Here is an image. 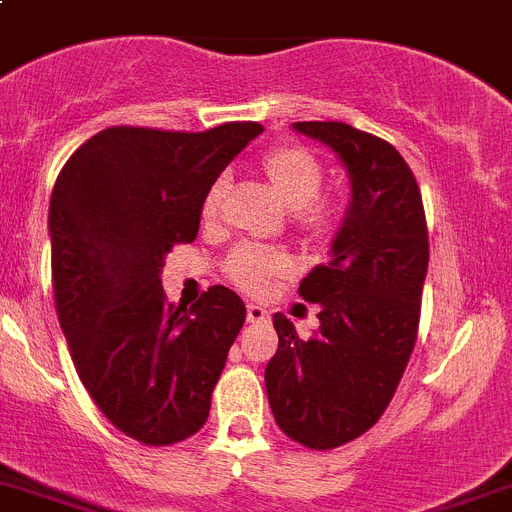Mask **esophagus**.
Returning a JSON list of instances; mask_svg holds the SVG:
<instances>
[{"label": "esophagus", "mask_w": 512, "mask_h": 512, "mask_svg": "<svg viewBox=\"0 0 512 512\" xmlns=\"http://www.w3.org/2000/svg\"><path fill=\"white\" fill-rule=\"evenodd\" d=\"M246 317H248V322H269V312H266L261 304H248Z\"/></svg>", "instance_id": "34e87169"}]
</instances>
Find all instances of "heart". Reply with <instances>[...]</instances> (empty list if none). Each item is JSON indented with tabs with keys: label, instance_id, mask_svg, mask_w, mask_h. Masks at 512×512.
<instances>
[{
	"label": "heart",
	"instance_id": "1",
	"mask_svg": "<svg viewBox=\"0 0 512 512\" xmlns=\"http://www.w3.org/2000/svg\"><path fill=\"white\" fill-rule=\"evenodd\" d=\"M261 167L281 195V200L287 203L289 218L299 233L314 238V241H322V238L335 233L337 223H340V203L327 192H320L322 182H325V170H322L320 159L314 157L307 147L281 144V147L269 149L261 159ZM223 195L225 177H218L205 192V218L210 220L218 215ZM289 269H292V261H289L287 253L251 246V243L238 246L231 253L228 266H225L233 284L251 294L264 292L271 279L287 274Z\"/></svg>",
	"mask_w": 512,
	"mask_h": 512
}]
</instances>
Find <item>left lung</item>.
Wrapping results in <instances>:
<instances>
[{"label": "left lung", "instance_id": "left-lung-1", "mask_svg": "<svg viewBox=\"0 0 512 512\" xmlns=\"http://www.w3.org/2000/svg\"><path fill=\"white\" fill-rule=\"evenodd\" d=\"M345 162L353 203L299 297L320 304V330L299 337L274 314L266 393L279 429L309 449H335L381 419L419 335L429 233L414 172L386 139L342 121H297Z\"/></svg>", "mask_w": 512, "mask_h": 512}]
</instances>
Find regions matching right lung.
<instances>
[{
  "mask_svg": "<svg viewBox=\"0 0 512 512\" xmlns=\"http://www.w3.org/2000/svg\"><path fill=\"white\" fill-rule=\"evenodd\" d=\"M256 121L208 131L109 126L75 149L50 198L55 312L78 378L126 437H192L246 322L236 292L170 304L159 271L198 236L205 192L259 137Z\"/></svg>",
  "mask_w": 512,
  "mask_h": 512,
  "instance_id": "right-lung-1",
  "label": "right lung"
}]
</instances>
